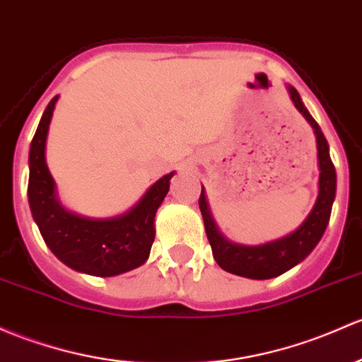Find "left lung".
<instances>
[{
	"label": "left lung",
	"mask_w": 362,
	"mask_h": 362,
	"mask_svg": "<svg viewBox=\"0 0 362 362\" xmlns=\"http://www.w3.org/2000/svg\"><path fill=\"white\" fill-rule=\"evenodd\" d=\"M291 100L295 102V107L305 116L315 132L317 139V156H319V196L312 208L310 215L305 222L298 227L293 234L283 239H277L274 243H267L262 246H239L223 239L220 232L216 230L215 223L208 210L206 197L201 191L199 196V210L204 220V230H206L208 241H210L213 257L216 264L223 271L235 274V276L250 277V279H271V277L281 276L283 272L290 271L296 264L307 258V255L315 248L319 239L325 234L326 226L332 215V206L337 191V173L328 152V142L322 135L321 128L315 123L314 117L303 107L300 100L298 91L290 86Z\"/></svg>",
	"instance_id": "1"
}]
</instances>
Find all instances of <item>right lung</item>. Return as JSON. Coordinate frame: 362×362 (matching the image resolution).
<instances>
[{
	"label": "right lung",
	"mask_w": 362,
	"mask_h": 362,
	"mask_svg": "<svg viewBox=\"0 0 362 362\" xmlns=\"http://www.w3.org/2000/svg\"><path fill=\"white\" fill-rule=\"evenodd\" d=\"M57 98L45 109L29 151V206L41 235L57 258L74 271L109 277L140 267L149 258L154 216L168 194L173 173L159 178L133 210L117 218L91 220L66 211L57 201L55 184L45 161Z\"/></svg>",
	"instance_id": "obj_1"
}]
</instances>
